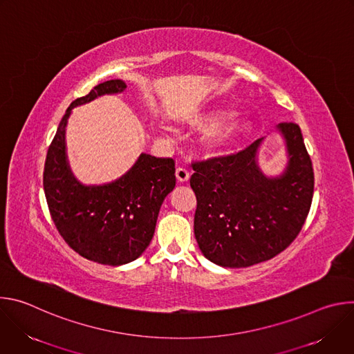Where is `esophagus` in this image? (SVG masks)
Here are the masks:
<instances>
[{
    "label": "esophagus",
    "mask_w": 354,
    "mask_h": 354,
    "mask_svg": "<svg viewBox=\"0 0 354 354\" xmlns=\"http://www.w3.org/2000/svg\"><path fill=\"white\" fill-rule=\"evenodd\" d=\"M175 175H176V179H178L179 182H187L189 178H190V172H189L186 168H180V167L176 168Z\"/></svg>",
    "instance_id": "esophagus-1"
}]
</instances>
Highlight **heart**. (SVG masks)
Segmentation results:
<instances>
[{
    "instance_id": "heart-1",
    "label": "heart",
    "mask_w": 354,
    "mask_h": 354,
    "mask_svg": "<svg viewBox=\"0 0 354 354\" xmlns=\"http://www.w3.org/2000/svg\"><path fill=\"white\" fill-rule=\"evenodd\" d=\"M236 112L230 106H216L190 119V124L198 130H210L203 141L206 153L224 156L235 148L249 133L250 124L242 119H233Z\"/></svg>"
}]
</instances>
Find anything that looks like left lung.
I'll use <instances>...</instances> for the list:
<instances>
[{"mask_svg":"<svg viewBox=\"0 0 354 354\" xmlns=\"http://www.w3.org/2000/svg\"><path fill=\"white\" fill-rule=\"evenodd\" d=\"M277 130L288 158L280 176H266L258 164L263 138L236 154L193 164L194 236L201 254L218 266L269 261L306 223L314 194L313 162L298 124L284 122Z\"/></svg>","mask_w":354,"mask_h":354,"instance_id":"1","label":"left lung"}]
</instances>
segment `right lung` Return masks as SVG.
Listing matches in <instances>:
<instances>
[{
	"instance_id": "1",
	"label": "right lung",
	"mask_w": 354,
	"mask_h": 354,
	"mask_svg": "<svg viewBox=\"0 0 354 354\" xmlns=\"http://www.w3.org/2000/svg\"><path fill=\"white\" fill-rule=\"evenodd\" d=\"M126 89L122 80L99 84L66 111L48 147L43 187L50 216L63 239L82 258L109 266L136 261L154 236L161 205L175 187V161L141 154L119 179L82 185L73 175L66 153L71 111L102 95Z\"/></svg>"
}]
</instances>
